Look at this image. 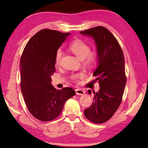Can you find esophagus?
<instances>
[{"label": "esophagus", "mask_w": 148, "mask_h": 148, "mask_svg": "<svg viewBox=\"0 0 148 148\" xmlns=\"http://www.w3.org/2000/svg\"><path fill=\"white\" fill-rule=\"evenodd\" d=\"M75 91H76V95H83L86 93V92H85L84 90L82 89H76Z\"/></svg>", "instance_id": "34e87169"}]
</instances>
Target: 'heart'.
<instances>
[{"label":"heart","mask_w":148,"mask_h":148,"mask_svg":"<svg viewBox=\"0 0 148 148\" xmlns=\"http://www.w3.org/2000/svg\"><path fill=\"white\" fill-rule=\"evenodd\" d=\"M69 49L75 56H76L80 60H86L87 64H91L95 61L97 59V55L91 52L90 46L82 40H76L70 44ZM62 56V51L61 49H58L55 56V62L58 65L60 63ZM82 74H75L72 76V79L77 80Z\"/></svg>","instance_id":"heart-1"}]
</instances>
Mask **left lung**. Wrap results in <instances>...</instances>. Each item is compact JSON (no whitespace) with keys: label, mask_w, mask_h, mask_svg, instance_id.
<instances>
[{"label":"left lung","mask_w":148,"mask_h":148,"mask_svg":"<svg viewBox=\"0 0 148 148\" xmlns=\"http://www.w3.org/2000/svg\"><path fill=\"white\" fill-rule=\"evenodd\" d=\"M80 34L94 40L97 53V66L93 72L98 81L99 91H93L91 106L85 110L87 119L95 123L109 120L121 102L126 84L125 59L122 49L114 36L103 27H97ZM91 90L88 93L91 94Z\"/></svg>","instance_id":"obj_1"}]
</instances>
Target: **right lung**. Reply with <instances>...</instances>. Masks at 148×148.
Wrapping results in <instances>:
<instances>
[{
	"label": "right lung",
	"mask_w": 148,
	"mask_h": 148,
	"mask_svg": "<svg viewBox=\"0 0 148 148\" xmlns=\"http://www.w3.org/2000/svg\"><path fill=\"white\" fill-rule=\"evenodd\" d=\"M70 35L43 29L29 40L22 53L20 61L22 94L30 113L42 121L57 118L65 102L76 95L71 87L58 90L51 83V76L56 71V53Z\"/></svg>",
	"instance_id": "right-lung-1"
}]
</instances>
